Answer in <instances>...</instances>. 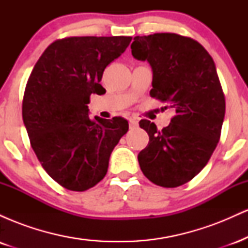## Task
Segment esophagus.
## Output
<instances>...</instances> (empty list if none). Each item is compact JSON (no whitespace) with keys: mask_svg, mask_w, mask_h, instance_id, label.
I'll return each mask as SVG.
<instances>
[{"mask_svg":"<svg viewBox=\"0 0 248 248\" xmlns=\"http://www.w3.org/2000/svg\"><path fill=\"white\" fill-rule=\"evenodd\" d=\"M128 121H129V127H130V129H134V128H136V127L139 126V122H138V120H136V119L129 118V119H128Z\"/></svg>","mask_w":248,"mask_h":248,"instance_id":"34e87169","label":"esophagus"}]
</instances>
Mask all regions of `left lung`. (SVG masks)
<instances>
[{
  "mask_svg": "<svg viewBox=\"0 0 248 248\" xmlns=\"http://www.w3.org/2000/svg\"><path fill=\"white\" fill-rule=\"evenodd\" d=\"M130 47L134 58L152 66L150 95L176 109L163 129L139 122L149 135L140 168L156 186H183L206 166L220 139L225 95L216 65L203 45L177 33L136 36Z\"/></svg>",
  "mask_w": 248,
  "mask_h": 248,
  "instance_id": "1",
  "label": "left lung"
}]
</instances>
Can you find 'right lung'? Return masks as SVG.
<instances>
[{"label":"right lung","instance_id":"1","mask_svg":"<svg viewBox=\"0 0 248 248\" xmlns=\"http://www.w3.org/2000/svg\"><path fill=\"white\" fill-rule=\"evenodd\" d=\"M132 37H66L45 49L25 86L22 116L42 167L59 186L85 191L106 176L108 161L128 132L122 118L88 116L90 96L107 65L126 51Z\"/></svg>","mask_w":248,"mask_h":248}]
</instances>
